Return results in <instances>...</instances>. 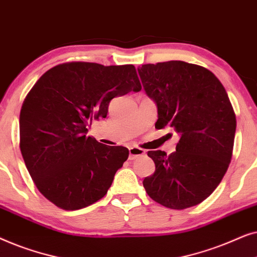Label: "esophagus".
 Returning <instances> with one entry per match:
<instances>
[{"mask_svg": "<svg viewBox=\"0 0 257 257\" xmlns=\"http://www.w3.org/2000/svg\"><path fill=\"white\" fill-rule=\"evenodd\" d=\"M128 152H130L128 159L130 160H136L137 158L143 157L144 154H145V150L140 149V147H130Z\"/></svg>", "mask_w": 257, "mask_h": 257, "instance_id": "1", "label": "esophagus"}]
</instances>
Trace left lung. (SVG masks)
Returning <instances> with one entry per match:
<instances>
[{
  "label": "left lung",
  "instance_id": "left-lung-1",
  "mask_svg": "<svg viewBox=\"0 0 257 257\" xmlns=\"http://www.w3.org/2000/svg\"><path fill=\"white\" fill-rule=\"evenodd\" d=\"M147 96L156 101V128H174L175 152L149 151L156 171L144 179L151 199L171 209L199 205L222 180L233 156L236 117L217 77L182 61L138 69Z\"/></svg>",
  "mask_w": 257,
  "mask_h": 257
}]
</instances>
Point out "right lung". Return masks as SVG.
<instances>
[{
  "label": "right lung",
  "mask_w": 257,
  "mask_h": 257,
  "mask_svg": "<svg viewBox=\"0 0 257 257\" xmlns=\"http://www.w3.org/2000/svg\"><path fill=\"white\" fill-rule=\"evenodd\" d=\"M142 90L135 65L70 62L43 73L20 113V149L42 194L59 208L77 210L107 193L128 150L87 137L107 115L114 97Z\"/></svg>",
  "instance_id": "right-lung-1"
}]
</instances>
